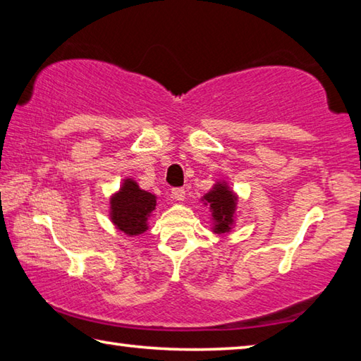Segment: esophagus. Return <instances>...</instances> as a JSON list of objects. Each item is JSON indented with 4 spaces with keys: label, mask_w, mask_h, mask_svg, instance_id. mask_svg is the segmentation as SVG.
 Returning a JSON list of instances; mask_svg holds the SVG:
<instances>
[{
    "label": "esophagus",
    "mask_w": 361,
    "mask_h": 361,
    "mask_svg": "<svg viewBox=\"0 0 361 361\" xmlns=\"http://www.w3.org/2000/svg\"><path fill=\"white\" fill-rule=\"evenodd\" d=\"M172 195H173L175 200L183 202L186 199V191L183 188H175V189H172Z\"/></svg>",
    "instance_id": "34e87169"
}]
</instances>
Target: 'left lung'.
<instances>
[{"label":"left lung","mask_w":361,"mask_h":361,"mask_svg":"<svg viewBox=\"0 0 361 361\" xmlns=\"http://www.w3.org/2000/svg\"><path fill=\"white\" fill-rule=\"evenodd\" d=\"M203 205L212 212L214 233H228L235 226V212H237L238 195L235 194L226 181H216V185L202 197Z\"/></svg>","instance_id":"left-lung-1"}]
</instances>
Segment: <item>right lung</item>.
I'll list each match as a JSON object with an SVG mask.
<instances>
[{"label": "right lung", "instance_id": "1", "mask_svg": "<svg viewBox=\"0 0 361 361\" xmlns=\"http://www.w3.org/2000/svg\"><path fill=\"white\" fill-rule=\"evenodd\" d=\"M154 209L156 195L143 191L135 180L126 178L110 197L109 214L116 231L135 237L148 231V219Z\"/></svg>", "mask_w": 361, "mask_h": 361}]
</instances>
